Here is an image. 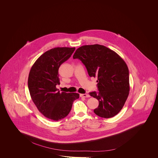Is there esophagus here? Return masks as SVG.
Here are the masks:
<instances>
[{"label":"esophagus","mask_w":158,"mask_h":158,"mask_svg":"<svg viewBox=\"0 0 158 158\" xmlns=\"http://www.w3.org/2000/svg\"><path fill=\"white\" fill-rule=\"evenodd\" d=\"M80 97H83V98H88V97H90V95H89V94H80Z\"/></svg>","instance_id":"obj_1"}]
</instances>
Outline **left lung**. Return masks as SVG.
Returning <instances> with one entry per match:
<instances>
[{
    "mask_svg": "<svg viewBox=\"0 0 158 158\" xmlns=\"http://www.w3.org/2000/svg\"><path fill=\"white\" fill-rule=\"evenodd\" d=\"M85 65L90 77L97 78L99 92H91L99 106L94 110L99 117L111 118L121 111L129 94L128 66L116 52L100 44L85 45L73 56Z\"/></svg>",
    "mask_w": 158,
    "mask_h": 158,
    "instance_id": "8db88e82",
    "label": "left lung"
}]
</instances>
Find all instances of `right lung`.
Instances as JSON below:
<instances>
[{"mask_svg":"<svg viewBox=\"0 0 158 158\" xmlns=\"http://www.w3.org/2000/svg\"><path fill=\"white\" fill-rule=\"evenodd\" d=\"M75 47H55L45 52L34 63L28 77L30 97L38 111L46 118L58 121L70 112L78 93H60L59 68L71 57Z\"/></svg>","mask_w":158,"mask_h":158,"instance_id":"1","label":"right lung"}]
</instances>
